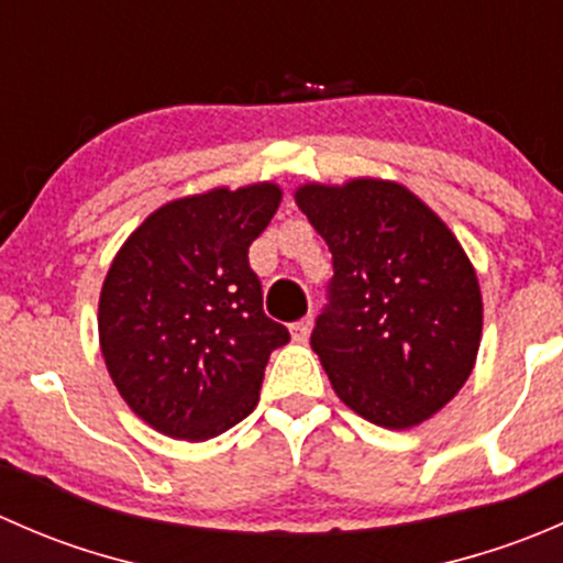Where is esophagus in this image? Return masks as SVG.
<instances>
[{"label": "esophagus", "mask_w": 563, "mask_h": 563, "mask_svg": "<svg viewBox=\"0 0 563 563\" xmlns=\"http://www.w3.org/2000/svg\"><path fill=\"white\" fill-rule=\"evenodd\" d=\"M310 329H313V316L299 318V321L291 323V338L297 340V343H302V340H308Z\"/></svg>", "instance_id": "34e87169"}]
</instances>
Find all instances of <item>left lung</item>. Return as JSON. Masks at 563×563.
Wrapping results in <instances>:
<instances>
[{"mask_svg":"<svg viewBox=\"0 0 563 563\" xmlns=\"http://www.w3.org/2000/svg\"><path fill=\"white\" fill-rule=\"evenodd\" d=\"M297 203L332 253L310 345L340 400L389 430L424 422L474 371L476 272L439 214L382 179L305 185Z\"/></svg>","mask_w":563,"mask_h":563,"instance_id":"obj_1","label":"left lung"}]
</instances>
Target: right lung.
I'll return each instance as SVG.
<instances>
[{
	"mask_svg": "<svg viewBox=\"0 0 563 563\" xmlns=\"http://www.w3.org/2000/svg\"><path fill=\"white\" fill-rule=\"evenodd\" d=\"M280 187H218L152 212L100 291V349L119 395L172 439L225 433L258 402L269 354L291 340L264 313L247 250Z\"/></svg>",
	"mask_w": 563,
	"mask_h": 563,
	"instance_id": "1",
	"label": "right lung"
}]
</instances>
